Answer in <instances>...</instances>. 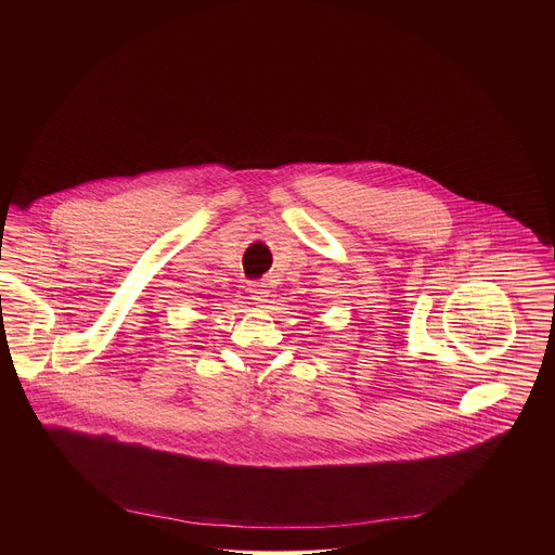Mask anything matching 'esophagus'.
<instances>
[{
	"label": "esophagus",
	"instance_id": "34e87169",
	"mask_svg": "<svg viewBox=\"0 0 555 555\" xmlns=\"http://www.w3.org/2000/svg\"><path fill=\"white\" fill-rule=\"evenodd\" d=\"M247 293H249V297H251L258 306H262V304L267 301V297H269V288H267V284H262V282H251L249 288H247Z\"/></svg>",
	"mask_w": 555,
	"mask_h": 555
}]
</instances>
